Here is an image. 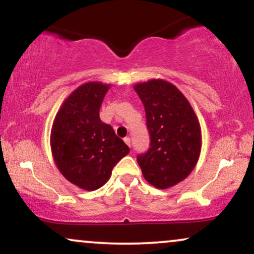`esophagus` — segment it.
<instances>
[{
  "label": "esophagus",
  "mask_w": 254,
  "mask_h": 254,
  "mask_svg": "<svg viewBox=\"0 0 254 254\" xmlns=\"http://www.w3.org/2000/svg\"><path fill=\"white\" fill-rule=\"evenodd\" d=\"M124 142H125V143H127V145H129V147L131 145V139L129 138V137H125V138H124Z\"/></svg>",
  "instance_id": "esophagus-1"
}]
</instances>
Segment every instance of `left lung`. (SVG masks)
<instances>
[{
    "label": "left lung",
    "instance_id": "1",
    "mask_svg": "<svg viewBox=\"0 0 254 254\" xmlns=\"http://www.w3.org/2000/svg\"><path fill=\"white\" fill-rule=\"evenodd\" d=\"M144 105L150 148L137 156L144 179L156 189L172 188L196 167L202 148L198 118L185 95L161 78L136 83Z\"/></svg>",
    "mask_w": 254,
    "mask_h": 254
}]
</instances>
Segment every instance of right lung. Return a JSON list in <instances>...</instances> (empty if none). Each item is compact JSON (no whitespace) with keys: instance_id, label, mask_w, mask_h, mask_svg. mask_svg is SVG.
<instances>
[{"instance_id":"add662e5","label":"right lung","mask_w":254,"mask_h":254,"mask_svg":"<svg viewBox=\"0 0 254 254\" xmlns=\"http://www.w3.org/2000/svg\"><path fill=\"white\" fill-rule=\"evenodd\" d=\"M110 87L101 82L81 84L64 100L52 124L55 164L68 182L86 191L105 185L116 164L130 151L99 117Z\"/></svg>"}]
</instances>
